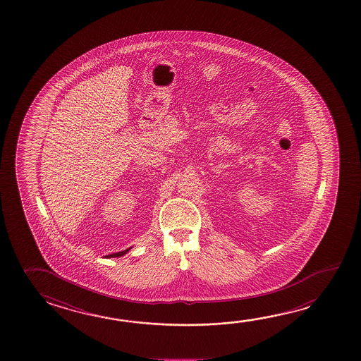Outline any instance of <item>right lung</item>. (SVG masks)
<instances>
[{"mask_svg": "<svg viewBox=\"0 0 361 361\" xmlns=\"http://www.w3.org/2000/svg\"><path fill=\"white\" fill-rule=\"evenodd\" d=\"M132 248V247H130ZM130 248H127V250H124V251H121V252L111 253V255H109L108 257H121L123 255H126V253L130 250Z\"/></svg>", "mask_w": 361, "mask_h": 361, "instance_id": "right-lung-1", "label": "right lung"}]
</instances>
